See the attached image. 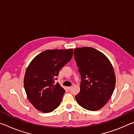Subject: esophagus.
<instances>
[{"mask_svg":"<svg viewBox=\"0 0 134 134\" xmlns=\"http://www.w3.org/2000/svg\"><path fill=\"white\" fill-rule=\"evenodd\" d=\"M71 89V87H67V89L68 90H70V89Z\"/></svg>","mask_w":134,"mask_h":134,"instance_id":"34e87169","label":"esophagus"}]
</instances>
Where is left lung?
I'll return each instance as SVG.
<instances>
[{"label":"left lung","mask_w":134,"mask_h":134,"mask_svg":"<svg viewBox=\"0 0 134 134\" xmlns=\"http://www.w3.org/2000/svg\"><path fill=\"white\" fill-rule=\"evenodd\" d=\"M74 55L81 76L77 102L87 110H99L114 91L116 78L112 65L102 53L92 47L74 49Z\"/></svg>","instance_id":"obj_1"}]
</instances>
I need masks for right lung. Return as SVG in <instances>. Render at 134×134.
Wrapping results in <instances>:
<instances>
[{
    "mask_svg": "<svg viewBox=\"0 0 134 134\" xmlns=\"http://www.w3.org/2000/svg\"><path fill=\"white\" fill-rule=\"evenodd\" d=\"M72 54V49H48L36 56L28 65L24 87L29 102L37 110L49 113L60 105L65 91L55 80Z\"/></svg>",
    "mask_w": 134,
    "mask_h": 134,
    "instance_id": "1",
    "label": "right lung"
}]
</instances>
